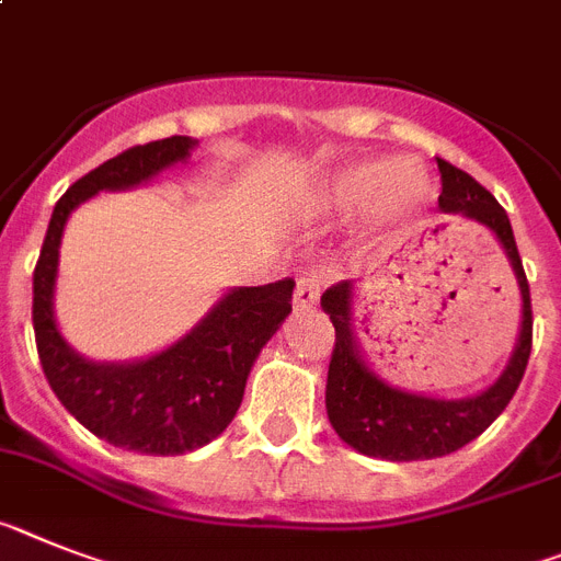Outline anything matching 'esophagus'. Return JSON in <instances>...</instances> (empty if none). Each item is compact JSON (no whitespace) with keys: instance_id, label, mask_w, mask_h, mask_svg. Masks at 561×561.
Listing matches in <instances>:
<instances>
[{"instance_id":"34e87169","label":"esophagus","mask_w":561,"mask_h":561,"mask_svg":"<svg viewBox=\"0 0 561 561\" xmlns=\"http://www.w3.org/2000/svg\"><path fill=\"white\" fill-rule=\"evenodd\" d=\"M319 305V285L313 279H299L294 290V310H313Z\"/></svg>"}]
</instances>
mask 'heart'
<instances>
[{
  "instance_id": "b5f03b06",
  "label": "heart",
  "mask_w": 561,
  "mask_h": 561,
  "mask_svg": "<svg viewBox=\"0 0 561 561\" xmlns=\"http://www.w3.org/2000/svg\"><path fill=\"white\" fill-rule=\"evenodd\" d=\"M433 179L416 162L362 157L336 164L308 193L302 210L313 219L345 222L374 208L376 222L397 225L431 202Z\"/></svg>"
}]
</instances>
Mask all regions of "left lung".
Instances as JSON below:
<instances>
[{"instance_id":"1","label":"left lung","mask_w":561,"mask_h":561,"mask_svg":"<svg viewBox=\"0 0 561 561\" xmlns=\"http://www.w3.org/2000/svg\"><path fill=\"white\" fill-rule=\"evenodd\" d=\"M442 173L439 210L450 216H465L482 225L505 251L511 271L516 276L522 296L519 336L511 351V359L502 374L488 388L470 397H431L390 385L379 370L365 359V351L356 336V282H339L322 296V310L336 328L328 385H324V408L333 431L347 448L359 450L374 459L388 462H416L454 454L473 442L484 427L491 425L519 388L530 356V290L516 239L507 214L502 210L491 191H484L470 173L459 171L445 159H436Z\"/></svg>"}]
</instances>
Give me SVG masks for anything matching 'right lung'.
Wrapping results in <instances>:
<instances>
[{
  "mask_svg": "<svg viewBox=\"0 0 561 561\" xmlns=\"http://www.w3.org/2000/svg\"><path fill=\"white\" fill-rule=\"evenodd\" d=\"M196 145L191 136L136 145L84 173L56 202L33 271V333L56 399L93 436L134 454H191L222 436L242 404L253 362L290 313V279L228 288L176 342L125 362L88 359L59 331L54 299L70 214L99 193L150 185L187 164Z\"/></svg>",
  "mask_w": 561,
  "mask_h": 561,
  "instance_id": "obj_1",
  "label": "right lung"
}]
</instances>
